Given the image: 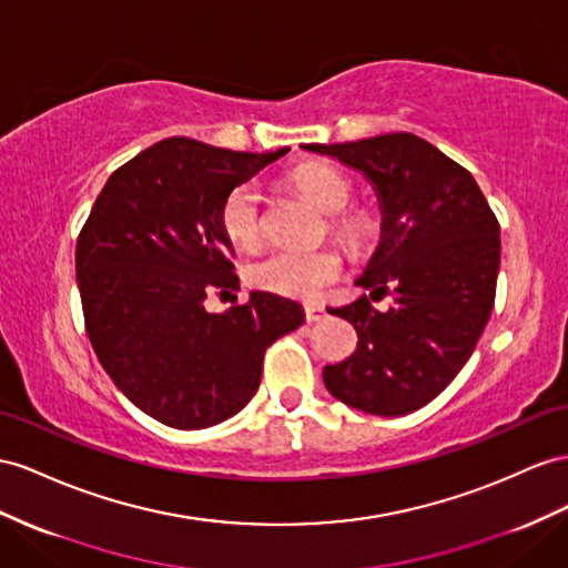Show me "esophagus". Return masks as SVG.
Segmentation results:
<instances>
[{"mask_svg": "<svg viewBox=\"0 0 568 568\" xmlns=\"http://www.w3.org/2000/svg\"><path fill=\"white\" fill-rule=\"evenodd\" d=\"M304 316H307L310 324H316V322H322V318L326 316V310L318 307V304H307V307H304Z\"/></svg>", "mask_w": 568, "mask_h": 568, "instance_id": "34e87169", "label": "esophagus"}]
</instances>
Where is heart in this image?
Returning <instances> with one entry per match:
<instances>
[{"label":"heart","instance_id":"heart-1","mask_svg":"<svg viewBox=\"0 0 568 568\" xmlns=\"http://www.w3.org/2000/svg\"><path fill=\"white\" fill-rule=\"evenodd\" d=\"M295 184L326 213H341L353 199V186L341 172L326 165H307L295 172ZM221 227L240 250H254L264 237L261 221V189L250 182L232 189L221 206ZM341 235L355 240L362 230L357 215H338ZM343 273V258L331 250L293 252L281 250L264 256L250 268L252 285L273 295L293 300H314L322 290L336 283Z\"/></svg>","mask_w":568,"mask_h":568}]
</instances>
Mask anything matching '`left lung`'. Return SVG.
<instances>
[{"label":"left lung","instance_id":"1","mask_svg":"<svg viewBox=\"0 0 568 568\" xmlns=\"http://www.w3.org/2000/svg\"><path fill=\"white\" fill-rule=\"evenodd\" d=\"M362 172L379 199L382 237L355 285L367 295L331 310L357 331V351L324 367L333 398L398 417L456 379L483 336L499 275V223L473 174L408 132L347 143H307Z\"/></svg>","mask_w":568,"mask_h":568}]
</instances>
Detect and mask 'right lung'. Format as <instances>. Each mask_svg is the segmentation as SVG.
<instances>
[{"label":"right lung","instance_id":"1","mask_svg":"<svg viewBox=\"0 0 568 568\" xmlns=\"http://www.w3.org/2000/svg\"><path fill=\"white\" fill-rule=\"evenodd\" d=\"M186 136L141 151L110 174L77 242L85 331L100 365L139 410L174 429H206L256 394L271 343L304 324L297 302L240 287L221 206L232 189L281 160Z\"/></svg>","mask_w":568,"mask_h":568}]
</instances>
